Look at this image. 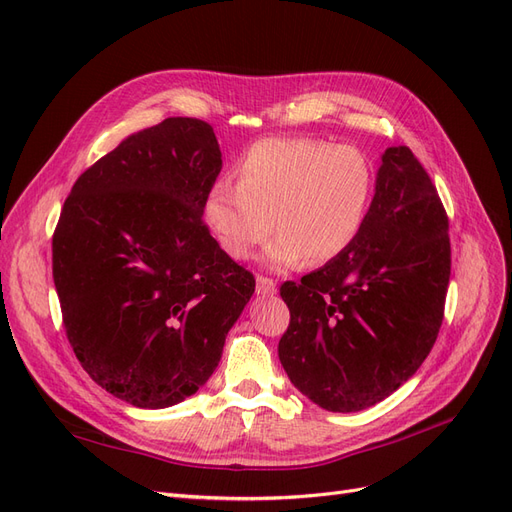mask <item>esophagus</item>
Masks as SVG:
<instances>
[{"instance_id": "obj_1", "label": "esophagus", "mask_w": 512, "mask_h": 512, "mask_svg": "<svg viewBox=\"0 0 512 512\" xmlns=\"http://www.w3.org/2000/svg\"><path fill=\"white\" fill-rule=\"evenodd\" d=\"M257 293L263 295V298H266V295H274L276 293V283L268 276H257Z\"/></svg>"}]
</instances>
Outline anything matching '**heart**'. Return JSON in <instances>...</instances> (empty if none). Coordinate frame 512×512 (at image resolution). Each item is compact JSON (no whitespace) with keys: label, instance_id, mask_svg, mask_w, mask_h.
<instances>
[{"label":"heart","instance_id":"1","mask_svg":"<svg viewBox=\"0 0 512 512\" xmlns=\"http://www.w3.org/2000/svg\"><path fill=\"white\" fill-rule=\"evenodd\" d=\"M238 183L219 180L204 219L221 249L238 261L268 246L274 268L336 259L366 225L374 193L370 159L355 146L312 138H268L240 159ZM275 223L272 224L271 221Z\"/></svg>","mask_w":512,"mask_h":512}]
</instances>
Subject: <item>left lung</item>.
<instances>
[{"label": "left lung", "instance_id": "8db88e82", "mask_svg": "<svg viewBox=\"0 0 512 512\" xmlns=\"http://www.w3.org/2000/svg\"><path fill=\"white\" fill-rule=\"evenodd\" d=\"M451 276L449 217L408 146L383 153L357 240L302 283L278 357L289 381L332 412H357L404 385L438 338Z\"/></svg>", "mask_w": 512, "mask_h": 512}]
</instances>
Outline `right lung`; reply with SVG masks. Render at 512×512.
Masks as SVG:
<instances>
[{"label": "right lung", "instance_id": "1", "mask_svg": "<svg viewBox=\"0 0 512 512\" xmlns=\"http://www.w3.org/2000/svg\"><path fill=\"white\" fill-rule=\"evenodd\" d=\"M221 166L206 121L170 117L97 159L61 208L65 336L93 381L131 406L166 408L200 389L255 291L202 219Z\"/></svg>", "mask_w": 512, "mask_h": 512}]
</instances>
